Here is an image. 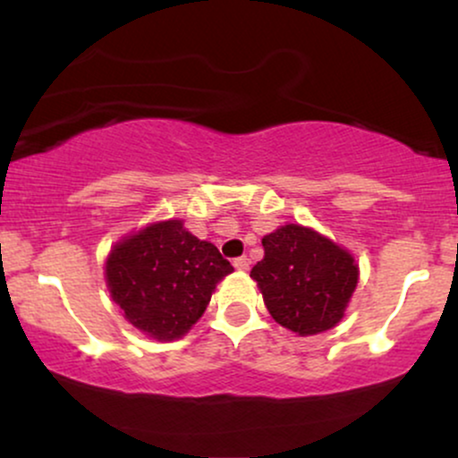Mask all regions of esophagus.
<instances>
[{
	"mask_svg": "<svg viewBox=\"0 0 458 458\" xmlns=\"http://www.w3.org/2000/svg\"><path fill=\"white\" fill-rule=\"evenodd\" d=\"M234 269H239V271H247L250 269V259H247V256H241V259H234Z\"/></svg>",
	"mask_w": 458,
	"mask_h": 458,
	"instance_id": "34e87169",
	"label": "esophagus"
}]
</instances>
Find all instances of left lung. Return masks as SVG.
I'll use <instances>...</instances> for the list:
<instances>
[{"instance_id":"8db88e82","label":"left lung","mask_w":458,"mask_h":458,"mask_svg":"<svg viewBox=\"0 0 458 458\" xmlns=\"http://www.w3.org/2000/svg\"><path fill=\"white\" fill-rule=\"evenodd\" d=\"M265 259L250 276L265 306L282 327L314 335L340 323L353 297L360 267L349 250L299 224H286L262 239Z\"/></svg>"}]
</instances>
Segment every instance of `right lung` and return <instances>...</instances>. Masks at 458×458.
Listing matches in <instances>:
<instances>
[{"instance_id": "1", "label": "right lung", "mask_w": 458, "mask_h": 458, "mask_svg": "<svg viewBox=\"0 0 458 458\" xmlns=\"http://www.w3.org/2000/svg\"><path fill=\"white\" fill-rule=\"evenodd\" d=\"M208 241H199L182 219L148 224L124 236L105 260L109 295L124 318L159 343L187 334L207 310L215 286L233 273Z\"/></svg>"}]
</instances>
